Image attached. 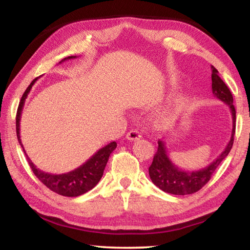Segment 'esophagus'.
<instances>
[{
	"label": "esophagus",
	"instance_id": "34e87169",
	"mask_svg": "<svg viewBox=\"0 0 250 250\" xmlns=\"http://www.w3.org/2000/svg\"><path fill=\"white\" fill-rule=\"evenodd\" d=\"M141 138V133L138 130H131L126 133V139L130 141H137Z\"/></svg>",
	"mask_w": 250,
	"mask_h": 250
}]
</instances>
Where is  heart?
<instances>
[{
	"label": "heart",
	"instance_id": "heart-1",
	"mask_svg": "<svg viewBox=\"0 0 250 250\" xmlns=\"http://www.w3.org/2000/svg\"><path fill=\"white\" fill-rule=\"evenodd\" d=\"M184 107V103L182 100H177L176 103L173 104V108L170 110V111H167L164 113V117H163V122L164 124H171V122L175 119V117L177 113H179L180 110Z\"/></svg>",
	"mask_w": 250,
	"mask_h": 250
}]
</instances>
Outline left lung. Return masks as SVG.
Masks as SVG:
<instances>
[{"label":"left lung","instance_id":"8db88e82","mask_svg":"<svg viewBox=\"0 0 250 250\" xmlns=\"http://www.w3.org/2000/svg\"><path fill=\"white\" fill-rule=\"evenodd\" d=\"M211 89L217 99L222 100L229 108L232 118V130L229 142L224 151L208 166L195 171L182 170L172 162L167 154L166 142L158 141V151L153 158V162L149 167V175L153 184L166 193L174 195H188L193 194L204 186L210 180V176L218 167L222 161L226 158L231 150L234 143V134L236 126V111L232 104V96L230 90L218 76V71L211 66Z\"/></svg>","mask_w":250,"mask_h":250}]
</instances>
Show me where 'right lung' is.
Masks as SVG:
<instances>
[{
  "label": "right lung",
  "mask_w": 250,
  "mask_h": 250,
  "mask_svg": "<svg viewBox=\"0 0 250 250\" xmlns=\"http://www.w3.org/2000/svg\"><path fill=\"white\" fill-rule=\"evenodd\" d=\"M76 56H68L64 59H62L59 62V64H62V62L68 61V59H74ZM37 78H35L31 83V84L27 87V89L22 96V99L20 101L18 113H16V135H18L19 143L22 146L25 155H26L29 167H31L34 174L36 175L42 183L47 186L49 189H52L53 192L59 194V195L67 196V197H76L79 195H83L88 191H90L91 188H94L95 186L98 184L101 176L104 174V170L107 162L109 160V155L111 154V152L117 147V143L110 142L109 145L101 147L96 153L91 156L90 159H88L83 166L75 168V170L70 171L68 173H62V174H52V173H47L37 168L35 164H34L31 159L28 158L26 152L24 150V146L22 145V140H21L20 135V121L21 116H22L23 107L25 104V99L27 98V96L31 91L33 84L36 83Z\"/></svg>",
  "instance_id": "obj_1"
}]
</instances>
